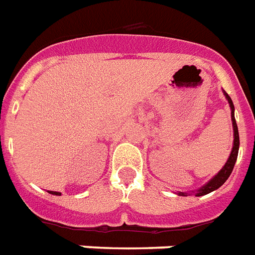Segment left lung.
I'll use <instances>...</instances> for the list:
<instances>
[{
	"instance_id": "left-lung-1",
	"label": "left lung",
	"mask_w": 255,
	"mask_h": 255,
	"mask_svg": "<svg viewBox=\"0 0 255 255\" xmlns=\"http://www.w3.org/2000/svg\"><path fill=\"white\" fill-rule=\"evenodd\" d=\"M224 96H225V99L228 100V103H229V107H231V116H232V125H233V135H234V139H233V147H232V151H231V155L228 158L227 163L224 164V167L221 170L217 172V174L213 176V178L209 180L208 183H205L203 187H200L199 189L196 191H192L193 195L195 196H204L207 193H211L213 191H216L217 188H220L224 183L227 182L228 178L231 176L232 171H233V167L236 164V160H237V156H238V148H240V135H238V128H237V122H236V118H234V105H233V101L232 99L228 96V93L225 91H223ZM179 196H188L191 193L188 192H178Z\"/></svg>"
}]
</instances>
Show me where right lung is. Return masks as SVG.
<instances>
[{
  "mask_svg": "<svg viewBox=\"0 0 255 255\" xmlns=\"http://www.w3.org/2000/svg\"><path fill=\"white\" fill-rule=\"evenodd\" d=\"M48 193H51V195H56V196H60V195H62V193L56 192V191H48Z\"/></svg>",
  "mask_w": 255,
  "mask_h": 255,
  "instance_id": "1",
  "label": "right lung"
}]
</instances>
